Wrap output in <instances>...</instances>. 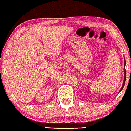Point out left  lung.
I'll return each instance as SVG.
<instances>
[{
	"mask_svg": "<svg viewBox=\"0 0 131 131\" xmlns=\"http://www.w3.org/2000/svg\"><path fill=\"white\" fill-rule=\"evenodd\" d=\"M125 65H126V60H125V59H124V80H123V85H122V88H121L120 91V92L122 90V89L123 88L124 86H125V81H126V69H125ZM118 92V93H119Z\"/></svg>",
	"mask_w": 131,
	"mask_h": 131,
	"instance_id": "obj_1",
	"label": "left lung"
}]
</instances>
